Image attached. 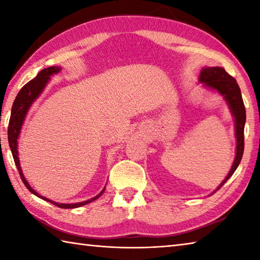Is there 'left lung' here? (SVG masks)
<instances>
[{"instance_id": "8db88e82", "label": "left lung", "mask_w": 260, "mask_h": 260, "mask_svg": "<svg viewBox=\"0 0 260 260\" xmlns=\"http://www.w3.org/2000/svg\"><path fill=\"white\" fill-rule=\"evenodd\" d=\"M199 82L202 84L203 87L209 88L220 96H222L227 103L228 107L234 116L235 120V136H236V156L235 161L231 165L228 175L224 180L219 184L213 193L217 192L225 182H227L231 175L235 173V171L240 164L242 154H244V129L246 123V109L244 101L241 97L240 88L237 84L236 79L231 77L227 71L222 67H203L199 76Z\"/></svg>"}]
</instances>
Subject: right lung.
<instances>
[{
    "instance_id": "right-lung-1",
    "label": "right lung",
    "mask_w": 260,
    "mask_h": 260,
    "mask_svg": "<svg viewBox=\"0 0 260 260\" xmlns=\"http://www.w3.org/2000/svg\"><path fill=\"white\" fill-rule=\"evenodd\" d=\"M61 70V67H57V66H52V67H49L41 70L40 73L37 75L35 79H32L31 81L27 82L26 85L22 87V89L19 91L18 96L15 97V101L13 103L12 110H11V118H10V123H9V128H8V137H9V145L11 148V152H12V155L14 158V162L16 168H18V171L21 176V180L23 181L24 185L26 186V189L29 190L33 194L37 196L38 198L42 199V200L50 202L54 206H57L59 208L62 209H74V208H79L81 206H85V204L90 203L92 201L97 200V199L101 197L104 191V189L98 193L96 197H93L89 200L78 202V203H58L56 201H52L50 199H48L46 197H43L41 194H39L37 191H35L30 186L29 182H27L24 178V174L22 172L21 165H20V159H19V151H18V143H19V136L21 133V128L23 126V123L25 120V117L27 115V112L31 108L32 104L35 103L37 99L40 97L41 93L45 90L46 86L48 85V82L50 81V77L53 75H57L60 73Z\"/></svg>"
}]
</instances>
